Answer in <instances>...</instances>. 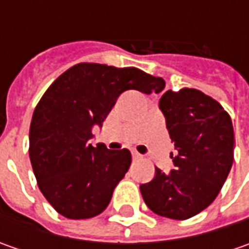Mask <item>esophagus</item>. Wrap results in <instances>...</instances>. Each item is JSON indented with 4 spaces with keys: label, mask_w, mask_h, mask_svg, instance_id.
<instances>
[{
    "label": "esophagus",
    "mask_w": 249,
    "mask_h": 249,
    "mask_svg": "<svg viewBox=\"0 0 249 249\" xmlns=\"http://www.w3.org/2000/svg\"><path fill=\"white\" fill-rule=\"evenodd\" d=\"M141 158H142V157L140 155L139 152H136V151H133V159H134V160H139V159H141Z\"/></svg>",
    "instance_id": "esophagus-1"
}]
</instances>
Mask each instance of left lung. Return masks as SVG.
I'll list each match as a JSON object with an SVG mask.
<instances>
[{
    "instance_id": "left-lung-1",
    "label": "left lung",
    "mask_w": 249,
    "mask_h": 249,
    "mask_svg": "<svg viewBox=\"0 0 249 249\" xmlns=\"http://www.w3.org/2000/svg\"><path fill=\"white\" fill-rule=\"evenodd\" d=\"M177 149L175 169L140 186L149 209L159 216L186 220L211 205L234 160V130L225 108L196 89L167 90L159 100Z\"/></svg>"
}]
</instances>
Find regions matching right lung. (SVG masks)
<instances>
[{"label": "right lung", "instance_id": "right-lung-1", "mask_svg": "<svg viewBox=\"0 0 249 249\" xmlns=\"http://www.w3.org/2000/svg\"><path fill=\"white\" fill-rule=\"evenodd\" d=\"M163 89L162 77L137 68L87 62L69 68L47 89L33 112L29 155L37 186L58 213L79 220L105 211L131 154L92 147L91 127L102 126L123 91Z\"/></svg>", "mask_w": 249, "mask_h": 249}]
</instances>
